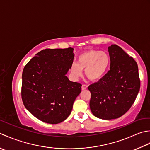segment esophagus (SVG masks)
Here are the masks:
<instances>
[{
	"label": "esophagus",
	"instance_id": "34e87169",
	"mask_svg": "<svg viewBox=\"0 0 150 150\" xmlns=\"http://www.w3.org/2000/svg\"><path fill=\"white\" fill-rule=\"evenodd\" d=\"M87 85H85V84L82 85V86H81V89L82 90H85V89H87Z\"/></svg>",
	"mask_w": 150,
	"mask_h": 150
}]
</instances>
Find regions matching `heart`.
<instances>
[{"instance_id":"b5f03b06","label":"heart","mask_w":150,"mask_h":150,"mask_svg":"<svg viewBox=\"0 0 150 150\" xmlns=\"http://www.w3.org/2000/svg\"><path fill=\"white\" fill-rule=\"evenodd\" d=\"M110 65V57L104 51L88 50L79 55L77 63H73L70 71L73 78L78 79L85 70V74L91 81L102 78Z\"/></svg>"}]
</instances>
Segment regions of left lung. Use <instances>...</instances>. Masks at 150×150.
I'll list each match as a JSON object with an SVG mask.
<instances>
[{"instance_id": "8db88e82", "label": "left lung", "mask_w": 150, "mask_h": 150, "mask_svg": "<svg viewBox=\"0 0 150 150\" xmlns=\"http://www.w3.org/2000/svg\"><path fill=\"white\" fill-rule=\"evenodd\" d=\"M111 68L100 80L88 87L91 112L96 117L111 120L120 117L133 104L140 81L137 63L117 45L109 47Z\"/></svg>"}]
</instances>
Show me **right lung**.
Here are the masks:
<instances>
[{"instance_id": "right-lung-1", "label": "right lung", "mask_w": 150, "mask_h": 150, "mask_svg": "<svg viewBox=\"0 0 150 150\" xmlns=\"http://www.w3.org/2000/svg\"><path fill=\"white\" fill-rule=\"evenodd\" d=\"M72 48L42 50L24 67L21 97L35 117L48 124L65 120L79 93L81 84L66 76L74 55Z\"/></svg>"}]
</instances>
